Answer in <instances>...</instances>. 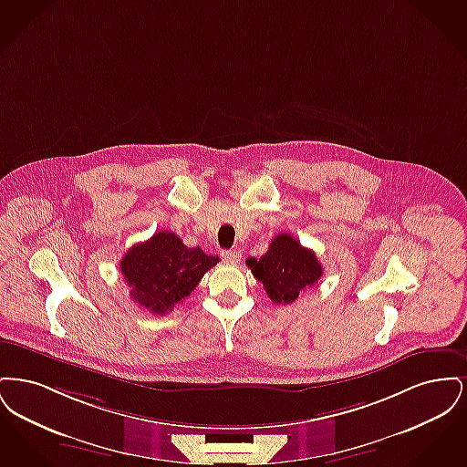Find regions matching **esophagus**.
I'll use <instances>...</instances> for the list:
<instances>
[{
  "mask_svg": "<svg viewBox=\"0 0 467 467\" xmlns=\"http://www.w3.org/2000/svg\"><path fill=\"white\" fill-rule=\"evenodd\" d=\"M223 257L229 263H238L242 259V250H225L223 252Z\"/></svg>",
  "mask_w": 467,
  "mask_h": 467,
  "instance_id": "obj_1",
  "label": "esophagus"
}]
</instances>
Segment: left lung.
<instances>
[{
  "mask_svg": "<svg viewBox=\"0 0 467 467\" xmlns=\"http://www.w3.org/2000/svg\"><path fill=\"white\" fill-rule=\"evenodd\" d=\"M246 266L263 282L267 297L276 305L294 303L303 290L313 287L322 276L315 252L287 233L275 236L261 259H246Z\"/></svg>",
  "mask_w": 467,
  "mask_h": 467,
  "instance_id": "8db88e82",
  "label": "left lung"
}]
</instances>
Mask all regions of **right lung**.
Returning a JSON list of instances; mask_svg holds the SVG:
<instances>
[{
	"label": "right lung",
	"mask_w": 467,
	"mask_h": 467,
	"mask_svg": "<svg viewBox=\"0 0 467 467\" xmlns=\"http://www.w3.org/2000/svg\"><path fill=\"white\" fill-rule=\"evenodd\" d=\"M219 261L200 246H185L175 233L159 231L149 242L133 244L119 267L134 303L152 315H166Z\"/></svg>",
	"instance_id": "add662e5"
}]
</instances>
